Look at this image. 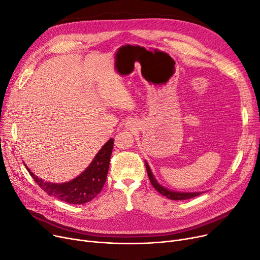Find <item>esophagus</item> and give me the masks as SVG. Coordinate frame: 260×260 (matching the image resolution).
<instances>
[{"label": "esophagus", "mask_w": 260, "mask_h": 260, "mask_svg": "<svg viewBox=\"0 0 260 260\" xmlns=\"http://www.w3.org/2000/svg\"><path fill=\"white\" fill-rule=\"evenodd\" d=\"M137 126H138V121L134 118H131V119L127 120V122H126V127H128L129 129H134Z\"/></svg>", "instance_id": "34e87169"}]
</instances>
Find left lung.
<instances>
[{
	"instance_id": "obj_1",
	"label": "left lung",
	"mask_w": 260,
	"mask_h": 260,
	"mask_svg": "<svg viewBox=\"0 0 260 260\" xmlns=\"http://www.w3.org/2000/svg\"><path fill=\"white\" fill-rule=\"evenodd\" d=\"M146 169H147V174H148V177H149V180L152 184V186L160 193L163 194L164 197L168 198V199L170 200H186V199H190V198H194L197 196H200L201 193L205 192V191H193V192H185V191H177V190H170L168 188H166L165 186H163V185H160L157 180L155 179V177L153 176L152 171L149 167V165H148V163L146 162Z\"/></svg>"
}]
</instances>
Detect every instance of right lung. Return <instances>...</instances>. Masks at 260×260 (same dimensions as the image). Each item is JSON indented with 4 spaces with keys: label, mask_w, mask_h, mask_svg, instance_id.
<instances>
[{
    "label": "right lung",
    "mask_w": 260,
    "mask_h": 260,
    "mask_svg": "<svg viewBox=\"0 0 260 260\" xmlns=\"http://www.w3.org/2000/svg\"><path fill=\"white\" fill-rule=\"evenodd\" d=\"M114 140L110 139L94 156L91 164L81 174L69 182L51 183L37 177L34 172L24 164L29 171L36 183L49 196L70 204H84L101 192L106 183L110 157L112 154Z\"/></svg>",
    "instance_id": "obj_1"
}]
</instances>
